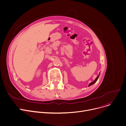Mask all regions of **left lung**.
<instances>
[{"mask_svg":"<svg viewBox=\"0 0 126 126\" xmlns=\"http://www.w3.org/2000/svg\"><path fill=\"white\" fill-rule=\"evenodd\" d=\"M99 75L97 76V78H95V79L93 81V82H91V83H90V84H89V85H88V86H91V85H92V84H94L95 82H96V81H97V80H98V78H99Z\"/></svg>","mask_w":126,"mask_h":126,"instance_id":"8db88e82","label":"left lung"}]
</instances>
